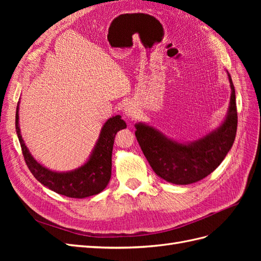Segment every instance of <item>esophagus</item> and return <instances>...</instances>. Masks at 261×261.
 <instances>
[{
    "instance_id": "1",
    "label": "esophagus",
    "mask_w": 261,
    "mask_h": 261,
    "mask_svg": "<svg viewBox=\"0 0 261 261\" xmlns=\"http://www.w3.org/2000/svg\"><path fill=\"white\" fill-rule=\"evenodd\" d=\"M124 115L129 121L135 120V118L137 117L138 110H137L136 106L133 103V102H128V103L125 106V108H124Z\"/></svg>"
}]
</instances>
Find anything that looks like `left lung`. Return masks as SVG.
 Wrapping results in <instances>:
<instances>
[{"instance_id":"obj_1","label":"left lung","mask_w":261,"mask_h":261,"mask_svg":"<svg viewBox=\"0 0 261 261\" xmlns=\"http://www.w3.org/2000/svg\"><path fill=\"white\" fill-rule=\"evenodd\" d=\"M227 78L231 98L224 120L198 139L180 143L151 124H135L138 144L158 176L172 184L188 185L208 176L223 161L233 146L238 128L235 89L228 73Z\"/></svg>"}]
</instances>
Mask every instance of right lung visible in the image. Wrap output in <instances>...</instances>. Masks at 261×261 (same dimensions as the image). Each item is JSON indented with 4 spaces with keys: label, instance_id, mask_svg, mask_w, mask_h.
<instances>
[{
    "label": "right lung",
    "instance_id": "add662e5",
    "mask_svg": "<svg viewBox=\"0 0 261 261\" xmlns=\"http://www.w3.org/2000/svg\"><path fill=\"white\" fill-rule=\"evenodd\" d=\"M19 103L16 108V133L27 167L40 183L51 191L70 198L98 195L108 186L112 171V150L116 133L126 128L121 115L110 117L102 126L98 140L84 164L70 171H53L39 163L30 153L19 127Z\"/></svg>",
    "mask_w": 261,
    "mask_h": 261
}]
</instances>
